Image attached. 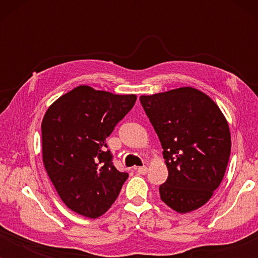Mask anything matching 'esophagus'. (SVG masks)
I'll return each instance as SVG.
<instances>
[{
  "instance_id": "34e87169",
  "label": "esophagus",
  "mask_w": 258,
  "mask_h": 258,
  "mask_svg": "<svg viewBox=\"0 0 258 258\" xmlns=\"http://www.w3.org/2000/svg\"><path fill=\"white\" fill-rule=\"evenodd\" d=\"M147 171H148L147 167H139V168H137V172H139V174H141V175L147 174Z\"/></svg>"
}]
</instances>
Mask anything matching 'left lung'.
Returning <instances> with one entry per match:
<instances>
[{"instance_id": "8db88e82", "label": "left lung", "mask_w": 258, "mask_h": 258, "mask_svg": "<svg viewBox=\"0 0 258 258\" xmlns=\"http://www.w3.org/2000/svg\"><path fill=\"white\" fill-rule=\"evenodd\" d=\"M163 148L168 178L161 200L181 214L199 209L221 184L230 157L224 115L202 91L184 87L141 96Z\"/></svg>"}]
</instances>
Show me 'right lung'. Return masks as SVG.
<instances>
[{"label":"right lung","mask_w":258,"mask_h":258,"mask_svg":"<svg viewBox=\"0 0 258 258\" xmlns=\"http://www.w3.org/2000/svg\"><path fill=\"white\" fill-rule=\"evenodd\" d=\"M136 102V95H115L80 86L56 100L42 121V154L50 181L63 203L96 218L117 199L126 172L112 164L105 143Z\"/></svg>","instance_id":"1"}]
</instances>
